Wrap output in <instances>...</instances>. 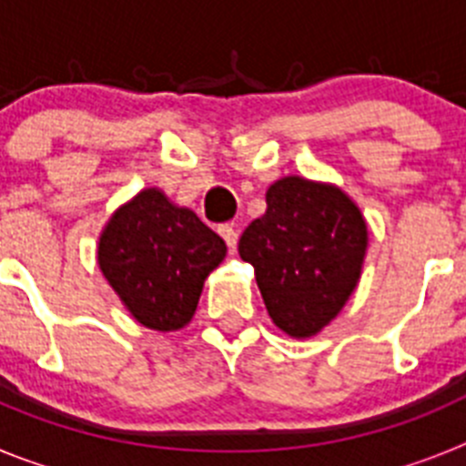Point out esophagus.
<instances>
[{"label":"esophagus","instance_id":"esophagus-1","mask_svg":"<svg viewBox=\"0 0 466 466\" xmlns=\"http://www.w3.org/2000/svg\"><path fill=\"white\" fill-rule=\"evenodd\" d=\"M219 236L224 238L226 245H228V249L233 252V249H236V245H238V230L233 228L230 224H224V226H219Z\"/></svg>","mask_w":466,"mask_h":466}]
</instances>
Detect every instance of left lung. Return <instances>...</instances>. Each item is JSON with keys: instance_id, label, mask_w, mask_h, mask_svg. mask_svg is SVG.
<instances>
[{"instance_id": "8db88e82", "label": "left lung", "mask_w": 466, "mask_h": 466, "mask_svg": "<svg viewBox=\"0 0 466 466\" xmlns=\"http://www.w3.org/2000/svg\"><path fill=\"white\" fill-rule=\"evenodd\" d=\"M266 214L238 242L252 263L270 319L291 339H312L357 289L369 247L360 205L340 187L289 175L266 191Z\"/></svg>"}]
</instances>
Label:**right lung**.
<instances>
[{
	"instance_id": "right-lung-1",
	"label": "right lung",
	"mask_w": 466,
	"mask_h": 466,
	"mask_svg": "<svg viewBox=\"0 0 466 466\" xmlns=\"http://www.w3.org/2000/svg\"><path fill=\"white\" fill-rule=\"evenodd\" d=\"M226 242L160 188H142L111 214L97 240V266L142 327L179 331L196 315L203 284Z\"/></svg>"
}]
</instances>
